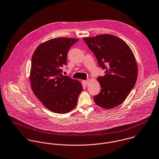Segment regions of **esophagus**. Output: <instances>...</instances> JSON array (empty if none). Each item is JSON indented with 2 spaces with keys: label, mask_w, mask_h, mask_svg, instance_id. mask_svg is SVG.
I'll return each mask as SVG.
<instances>
[{
  "label": "esophagus",
  "mask_w": 159,
  "mask_h": 159,
  "mask_svg": "<svg viewBox=\"0 0 159 159\" xmlns=\"http://www.w3.org/2000/svg\"><path fill=\"white\" fill-rule=\"evenodd\" d=\"M89 80H85V81H83V83H84V84L86 85V86H87V85H88L89 84Z\"/></svg>",
  "instance_id": "34e87169"
}]
</instances>
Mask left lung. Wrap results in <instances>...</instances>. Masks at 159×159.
Wrapping results in <instances>:
<instances>
[{
    "label": "left lung",
    "instance_id": "1",
    "mask_svg": "<svg viewBox=\"0 0 159 159\" xmlns=\"http://www.w3.org/2000/svg\"><path fill=\"white\" fill-rule=\"evenodd\" d=\"M84 41L96 57L105 75L97 78L100 93L93 96L95 103L105 109L120 105L134 88L138 67L133 52L122 39L110 34L84 37Z\"/></svg>",
    "mask_w": 159,
    "mask_h": 159
}]
</instances>
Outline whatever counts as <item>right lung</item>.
<instances>
[{
  "label": "right lung",
  "instance_id": "obj_1",
  "mask_svg": "<svg viewBox=\"0 0 159 159\" xmlns=\"http://www.w3.org/2000/svg\"><path fill=\"white\" fill-rule=\"evenodd\" d=\"M79 39L56 38L39 46L31 62V88L43 105L52 112L67 113L78 102L83 90L80 82L62 74L67 66L68 50Z\"/></svg>",
  "mask_w": 159,
  "mask_h": 159
}]
</instances>
